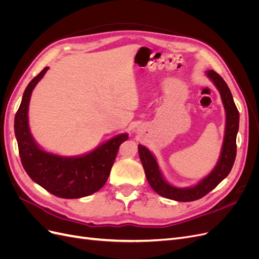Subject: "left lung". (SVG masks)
Instances as JSON below:
<instances>
[{"label": "left lung", "instance_id": "obj_1", "mask_svg": "<svg viewBox=\"0 0 259 259\" xmlns=\"http://www.w3.org/2000/svg\"><path fill=\"white\" fill-rule=\"evenodd\" d=\"M206 75L215 84L221 93L224 108L226 110V130L222 153L214 169L199 184L190 188H177L168 184L163 178L159 169L155 156L142 145H138V153L143 163L145 174L149 185L152 189L162 197L180 202H191L199 200L206 195L209 191L224 180L233 166L237 155V134L239 131V111L234 104L231 92L223 77L214 70H208Z\"/></svg>", "mask_w": 259, "mask_h": 259}]
</instances>
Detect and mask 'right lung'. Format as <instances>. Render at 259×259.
Wrapping results in <instances>:
<instances>
[{"label": "right lung", "instance_id": "obj_1", "mask_svg": "<svg viewBox=\"0 0 259 259\" xmlns=\"http://www.w3.org/2000/svg\"><path fill=\"white\" fill-rule=\"evenodd\" d=\"M48 70L49 68L45 67L28 84L15 115L14 128L22 166L34 183L56 197L64 199L88 197L106 184L119 147L127 140L128 135H117L90 153L74 158L42 150L30 133L28 109L33 89Z\"/></svg>", "mask_w": 259, "mask_h": 259}]
</instances>
